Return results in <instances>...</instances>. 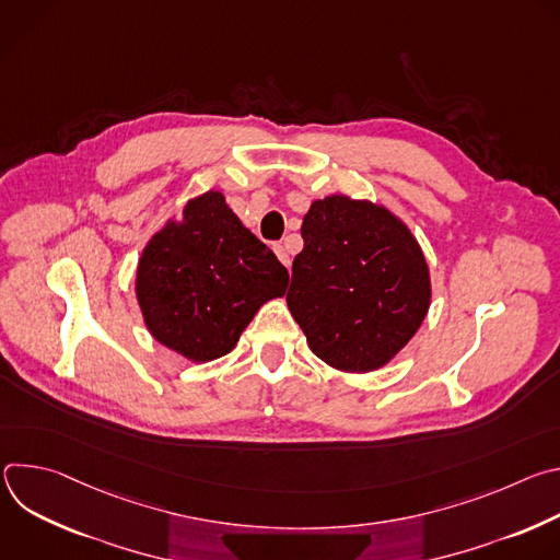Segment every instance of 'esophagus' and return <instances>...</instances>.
<instances>
[{
    "mask_svg": "<svg viewBox=\"0 0 560 560\" xmlns=\"http://www.w3.org/2000/svg\"><path fill=\"white\" fill-rule=\"evenodd\" d=\"M275 253H277V257H279V261L285 266V268H290V255H288V250H285V246H281V244H277L275 246Z\"/></svg>",
    "mask_w": 560,
    "mask_h": 560,
    "instance_id": "obj_1",
    "label": "esophagus"
}]
</instances>
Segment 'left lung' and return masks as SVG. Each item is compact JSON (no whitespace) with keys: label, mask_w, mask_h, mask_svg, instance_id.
I'll list each match as a JSON object with an SVG mask.
<instances>
[{"label":"left lung","mask_w":560,"mask_h":560,"mask_svg":"<svg viewBox=\"0 0 560 560\" xmlns=\"http://www.w3.org/2000/svg\"><path fill=\"white\" fill-rule=\"evenodd\" d=\"M301 236L285 301L310 350L348 374L387 365L432 303L430 266L408 223L381 203L330 195L310 203Z\"/></svg>","instance_id":"obj_1"}]
</instances>
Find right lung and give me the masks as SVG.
I'll use <instances>...</instances> for the list:
<instances>
[{
    "instance_id": "obj_1",
    "label": "right lung",
    "mask_w": 560,
    "mask_h": 560,
    "mask_svg": "<svg viewBox=\"0 0 560 560\" xmlns=\"http://www.w3.org/2000/svg\"><path fill=\"white\" fill-rule=\"evenodd\" d=\"M288 281V270L223 192L208 190L148 238L135 294L154 341L206 363L228 354L257 310L285 294Z\"/></svg>"
}]
</instances>
